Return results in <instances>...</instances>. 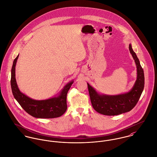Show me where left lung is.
<instances>
[{
	"mask_svg": "<svg viewBox=\"0 0 157 157\" xmlns=\"http://www.w3.org/2000/svg\"><path fill=\"white\" fill-rule=\"evenodd\" d=\"M129 52L137 67V80L133 87L128 92L117 95H100L95 89L87 83L90 101L93 108L99 113L114 116L131 110L137 104L142 95L144 86V76L142 67L131 44L129 45Z\"/></svg>",
	"mask_w": 157,
	"mask_h": 157,
	"instance_id": "1",
	"label": "left lung"
}]
</instances>
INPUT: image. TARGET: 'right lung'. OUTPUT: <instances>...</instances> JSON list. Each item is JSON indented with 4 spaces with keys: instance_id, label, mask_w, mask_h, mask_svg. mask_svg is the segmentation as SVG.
<instances>
[{
    "instance_id": "obj_1",
    "label": "right lung",
    "mask_w": 157,
    "mask_h": 157,
    "mask_svg": "<svg viewBox=\"0 0 157 157\" xmlns=\"http://www.w3.org/2000/svg\"><path fill=\"white\" fill-rule=\"evenodd\" d=\"M18 56L14 60L11 69V86L15 99L28 114L36 118H55L64 114L67 109V93L73 81L65 86L57 97L47 100H33L20 91L16 82L15 65Z\"/></svg>"
}]
</instances>
